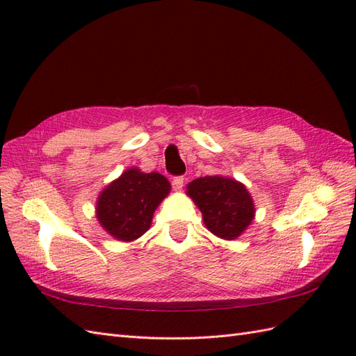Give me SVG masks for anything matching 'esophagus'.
I'll return each mask as SVG.
<instances>
[{
    "label": "esophagus",
    "mask_w": 356,
    "mask_h": 356,
    "mask_svg": "<svg viewBox=\"0 0 356 356\" xmlns=\"http://www.w3.org/2000/svg\"><path fill=\"white\" fill-rule=\"evenodd\" d=\"M184 177L182 176H177V177H174L172 179V182H171V185H172V190L174 191H182V188H184Z\"/></svg>",
    "instance_id": "esophagus-1"
}]
</instances>
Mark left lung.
<instances>
[{
  "label": "left lung",
  "instance_id": "8db88e82",
  "mask_svg": "<svg viewBox=\"0 0 356 356\" xmlns=\"http://www.w3.org/2000/svg\"><path fill=\"white\" fill-rule=\"evenodd\" d=\"M186 194L202 211L207 228L220 238L240 237L254 220V200L246 186L236 179L199 177L188 184Z\"/></svg>",
  "mask_w": 356,
  "mask_h": 356
}]
</instances>
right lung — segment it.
<instances>
[{
    "label": "right lung",
    "instance_id": "1",
    "mask_svg": "<svg viewBox=\"0 0 356 356\" xmlns=\"http://www.w3.org/2000/svg\"><path fill=\"white\" fill-rule=\"evenodd\" d=\"M170 190L162 174L130 168L99 194L96 217L111 237L133 241L149 229L156 208Z\"/></svg>",
    "mask_w": 356,
    "mask_h": 356
}]
</instances>
